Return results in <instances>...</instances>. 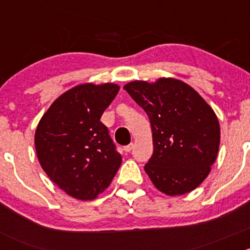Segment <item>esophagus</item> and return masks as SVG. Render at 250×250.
I'll list each match as a JSON object with an SVG mask.
<instances>
[{"instance_id": "esophagus-1", "label": "esophagus", "mask_w": 250, "mask_h": 250, "mask_svg": "<svg viewBox=\"0 0 250 250\" xmlns=\"http://www.w3.org/2000/svg\"><path fill=\"white\" fill-rule=\"evenodd\" d=\"M133 144L130 143L129 145H127V146H125V147H123V150H125V152H130V151H132V148H133Z\"/></svg>"}]
</instances>
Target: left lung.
<instances>
[{"instance_id":"left-lung-1","label":"left lung","mask_w":250,"mask_h":250,"mask_svg":"<svg viewBox=\"0 0 250 250\" xmlns=\"http://www.w3.org/2000/svg\"><path fill=\"white\" fill-rule=\"evenodd\" d=\"M128 94L147 113L153 153L144 169L168 196L195 190L208 176L220 144V125L211 107L186 83L160 78L134 81Z\"/></svg>"}]
</instances>
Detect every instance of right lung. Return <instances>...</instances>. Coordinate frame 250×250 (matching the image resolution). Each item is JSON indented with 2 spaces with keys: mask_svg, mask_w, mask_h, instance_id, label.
<instances>
[{
  "mask_svg": "<svg viewBox=\"0 0 250 250\" xmlns=\"http://www.w3.org/2000/svg\"><path fill=\"white\" fill-rule=\"evenodd\" d=\"M118 90L113 83L77 85L60 95L37 125L35 147L42 169L77 200L97 198L122 163L100 121Z\"/></svg>",
  "mask_w": 250,
  "mask_h": 250,
  "instance_id": "1",
  "label": "right lung"
}]
</instances>
